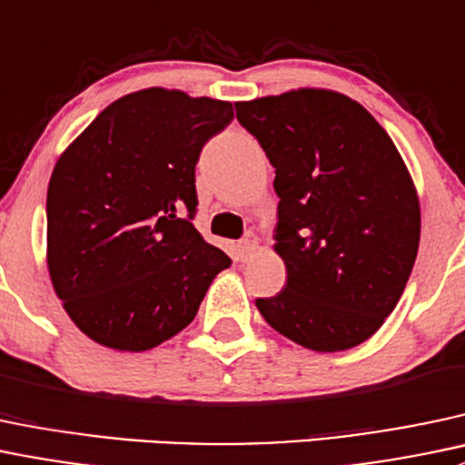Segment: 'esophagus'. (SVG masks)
Masks as SVG:
<instances>
[{"label":"esophagus","instance_id":"1","mask_svg":"<svg viewBox=\"0 0 465 465\" xmlns=\"http://www.w3.org/2000/svg\"><path fill=\"white\" fill-rule=\"evenodd\" d=\"M256 249H258L256 236H253V233H247V236L238 242V258H241V261H249Z\"/></svg>","mask_w":465,"mask_h":465}]
</instances>
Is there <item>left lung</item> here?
I'll return each instance as SVG.
<instances>
[{
    "mask_svg": "<svg viewBox=\"0 0 465 465\" xmlns=\"http://www.w3.org/2000/svg\"><path fill=\"white\" fill-rule=\"evenodd\" d=\"M236 117L276 169L273 252L287 285L256 298L276 331L314 351L356 348L405 290L421 209L392 138L359 102L296 89L236 102Z\"/></svg>",
    "mask_w": 465,
    "mask_h": 465,
    "instance_id": "obj_1",
    "label": "left lung"
}]
</instances>
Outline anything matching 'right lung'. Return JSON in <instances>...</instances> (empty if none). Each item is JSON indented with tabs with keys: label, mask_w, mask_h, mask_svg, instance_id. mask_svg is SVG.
<instances>
[{
	"label": "right lung",
	"mask_w": 465,
	"mask_h": 465,
	"mask_svg": "<svg viewBox=\"0 0 465 465\" xmlns=\"http://www.w3.org/2000/svg\"><path fill=\"white\" fill-rule=\"evenodd\" d=\"M232 120V102L153 86L106 106L60 155L46 193V262L91 341L120 351L164 343L232 265L192 223L200 151Z\"/></svg>",
	"instance_id": "1"
}]
</instances>
